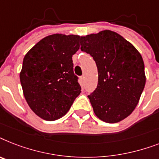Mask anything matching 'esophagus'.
<instances>
[{
	"label": "esophagus",
	"mask_w": 159,
	"mask_h": 159,
	"mask_svg": "<svg viewBox=\"0 0 159 159\" xmlns=\"http://www.w3.org/2000/svg\"><path fill=\"white\" fill-rule=\"evenodd\" d=\"M80 81H81V84L84 85V76H81L80 77Z\"/></svg>",
	"instance_id": "esophagus-1"
}]
</instances>
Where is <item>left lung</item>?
Returning <instances> with one entry per match:
<instances>
[{
    "mask_svg": "<svg viewBox=\"0 0 159 159\" xmlns=\"http://www.w3.org/2000/svg\"><path fill=\"white\" fill-rule=\"evenodd\" d=\"M80 46L98 68L97 88L88 96L95 115L105 122H119L134 111L145 85L140 53L111 30L80 37Z\"/></svg>",
    "mask_w": 159,
    "mask_h": 159,
    "instance_id": "left-lung-1",
    "label": "left lung"
}]
</instances>
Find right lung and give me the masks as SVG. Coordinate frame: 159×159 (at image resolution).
I'll return each instance as SVG.
<instances>
[{
	"instance_id": "obj_1",
	"label": "right lung",
	"mask_w": 159,
	"mask_h": 159,
	"mask_svg": "<svg viewBox=\"0 0 159 159\" xmlns=\"http://www.w3.org/2000/svg\"><path fill=\"white\" fill-rule=\"evenodd\" d=\"M79 48L80 36L57 34L40 40L25 55L20 83L29 106L39 117H62L81 93L72 61Z\"/></svg>"
}]
</instances>
